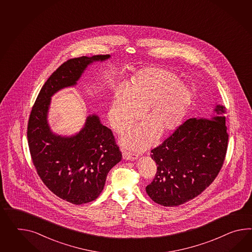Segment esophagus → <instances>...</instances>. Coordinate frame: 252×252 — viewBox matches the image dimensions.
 Here are the masks:
<instances>
[{"label":"esophagus","instance_id":"obj_1","mask_svg":"<svg viewBox=\"0 0 252 252\" xmlns=\"http://www.w3.org/2000/svg\"><path fill=\"white\" fill-rule=\"evenodd\" d=\"M123 158L125 160H131V161H134V160L137 158V156L135 154L129 153V152H123Z\"/></svg>","mask_w":252,"mask_h":252}]
</instances>
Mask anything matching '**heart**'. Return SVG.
Returning a JSON list of instances; mask_svg holds the SVG:
<instances>
[{
  "label": "heart",
  "mask_w": 252,
  "mask_h": 252,
  "mask_svg": "<svg viewBox=\"0 0 252 252\" xmlns=\"http://www.w3.org/2000/svg\"><path fill=\"white\" fill-rule=\"evenodd\" d=\"M176 75L159 68H147L135 75L128 89L119 88L111 104L108 119L117 132H123L141 117L148 120L130 129L121 139L125 148L141 150L159 136L170 133L182 122L190 105L188 86Z\"/></svg>",
  "instance_id": "obj_1"
}]
</instances>
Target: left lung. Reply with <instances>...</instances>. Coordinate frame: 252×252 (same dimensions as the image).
Masks as SVG:
<instances>
[{
	"mask_svg": "<svg viewBox=\"0 0 252 252\" xmlns=\"http://www.w3.org/2000/svg\"><path fill=\"white\" fill-rule=\"evenodd\" d=\"M208 118H190L159 147L151 150L158 171L146 188L154 202L176 207L201 194L220 170L228 135L224 105Z\"/></svg>",
	"mask_w": 252,
	"mask_h": 252,
	"instance_id": "left-lung-1",
	"label": "left lung"
}]
</instances>
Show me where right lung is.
<instances>
[{
	"mask_svg": "<svg viewBox=\"0 0 252 252\" xmlns=\"http://www.w3.org/2000/svg\"><path fill=\"white\" fill-rule=\"evenodd\" d=\"M110 57L82 56L63 63L43 85L29 118L28 145L39 177L56 196L74 205L98 197L108 172L121 161L122 154L112 131L95 114L86 117L74 135L54 133L48 122L51 99L62 89L76 86L88 65Z\"/></svg>",
	"mask_w": 252,
	"mask_h": 252,
	"instance_id": "1",
	"label": "right lung"
}]
</instances>
